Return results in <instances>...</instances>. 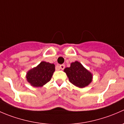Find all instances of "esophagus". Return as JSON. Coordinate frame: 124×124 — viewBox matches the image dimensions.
I'll return each mask as SVG.
<instances>
[{"label":"esophagus","mask_w":124,"mask_h":124,"mask_svg":"<svg viewBox=\"0 0 124 124\" xmlns=\"http://www.w3.org/2000/svg\"><path fill=\"white\" fill-rule=\"evenodd\" d=\"M59 68H60V69L63 70L65 68V65H63V64L60 65H59Z\"/></svg>","instance_id":"34e87169"}]
</instances>
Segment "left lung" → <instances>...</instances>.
Returning <instances> with one entry per match:
<instances>
[{
	"instance_id": "8db88e82",
	"label": "left lung",
	"mask_w": 124,
	"mask_h": 124,
	"mask_svg": "<svg viewBox=\"0 0 124 124\" xmlns=\"http://www.w3.org/2000/svg\"><path fill=\"white\" fill-rule=\"evenodd\" d=\"M70 82L78 87H85L88 86L92 80V74L84 67L76 61L71 63L70 67L64 69Z\"/></svg>"
}]
</instances>
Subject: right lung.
<instances>
[{"mask_svg":"<svg viewBox=\"0 0 124 124\" xmlns=\"http://www.w3.org/2000/svg\"><path fill=\"white\" fill-rule=\"evenodd\" d=\"M54 71L53 63L42 61L37 67L30 70L26 77L31 86L41 87L50 80Z\"/></svg>","mask_w":124,"mask_h":124,"instance_id":"1","label":"right lung"}]
</instances>
